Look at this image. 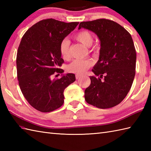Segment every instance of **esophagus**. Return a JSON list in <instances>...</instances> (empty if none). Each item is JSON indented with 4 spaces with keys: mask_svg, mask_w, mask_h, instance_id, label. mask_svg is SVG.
<instances>
[{
    "mask_svg": "<svg viewBox=\"0 0 151 151\" xmlns=\"http://www.w3.org/2000/svg\"><path fill=\"white\" fill-rule=\"evenodd\" d=\"M81 75H76V76H75V77H76V79H79L80 78H81Z\"/></svg>",
    "mask_w": 151,
    "mask_h": 151,
    "instance_id": "esophagus-1",
    "label": "esophagus"
}]
</instances>
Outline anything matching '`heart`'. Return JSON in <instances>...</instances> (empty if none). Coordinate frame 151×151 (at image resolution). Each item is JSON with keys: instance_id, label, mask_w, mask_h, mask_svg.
<instances>
[{"instance_id": "b5f03b06", "label": "heart", "mask_w": 151, "mask_h": 151, "mask_svg": "<svg viewBox=\"0 0 151 151\" xmlns=\"http://www.w3.org/2000/svg\"><path fill=\"white\" fill-rule=\"evenodd\" d=\"M75 39L82 43L86 47H90L93 42V36L87 30L79 32L75 36ZM60 52L62 58L67 60L69 58V41L67 40H63L60 45ZM93 65V63L89 60L76 59L73 60L67 66V70L70 72L76 74H82L85 73L89 67Z\"/></svg>"}]
</instances>
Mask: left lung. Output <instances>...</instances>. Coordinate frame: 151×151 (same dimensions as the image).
<instances>
[{"instance_id": "1", "label": "left lung", "mask_w": 151, "mask_h": 151, "mask_svg": "<svg viewBox=\"0 0 151 151\" xmlns=\"http://www.w3.org/2000/svg\"><path fill=\"white\" fill-rule=\"evenodd\" d=\"M82 28L94 32L101 42L99 59L92 69L95 76H89L91 84L84 91L85 100L99 108H112L126 97L135 76L132 38L123 27L109 19L81 22L78 29Z\"/></svg>"}]
</instances>
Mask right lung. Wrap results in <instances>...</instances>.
<instances>
[{"label": "right lung", "instance_id": "obj_1", "mask_svg": "<svg viewBox=\"0 0 151 151\" xmlns=\"http://www.w3.org/2000/svg\"><path fill=\"white\" fill-rule=\"evenodd\" d=\"M78 23L44 19L22 37L16 60L19 85L28 103L38 111L50 112L62 106L64 89L75 81L73 73L62 75L59 79L52 76L55 72H64L59 68L64 62L60 45Z\"/></svg>", "mask_w": 151, "mask_h": 151}]
</instances>
